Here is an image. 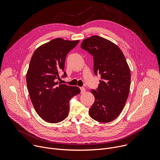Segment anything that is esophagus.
<instances>
[{"instance_id":"esophagus-1","label":"esophagus","mask_w":160,"mask_h":160,"mask_svg":"<svg viewBox=\"0 0 160 160\" xmlns=\"http://www.w3.org/2000/svg\"><path fill=\"white\" fill-rule=\"evenodd\" d=\"M80 90H81V92L82 93H84L85 91H86V89L84 87H80Z\"/></svg>"}]
</instances>
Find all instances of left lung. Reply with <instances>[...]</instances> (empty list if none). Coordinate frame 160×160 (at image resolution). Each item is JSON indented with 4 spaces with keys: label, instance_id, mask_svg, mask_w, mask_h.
<instances>
[{
    "label": "left lung",
    "instance_id": "1",
    "mask_svg": "<svg viewBox=\"0 0 160 160\" xmlns=\"http://www.w3.org/2000/svg\"><path fill=\"white\" fill-rule=\"evenodd\" d=\"M81 48L94 58V71L101 75L96 90H91L95 97L89 109V115L101 123L117 118L127 100L130 87V71L121 49L109 40L98 35L83 40Z\"/></svg>",
    "mask_w": 160,
    "mask_h": 160
}]
</instances>
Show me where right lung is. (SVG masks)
Segmentation results:
<instances>
[{"instance_id": "add662e5", "label": "right lung", "mask_w": 160, "mask_h": 160, "mask_svg": "<svg viewBox=\"0 0 160 160\" xmlns=\"http://www.w3.org/2000/svg\"><path fill=\"white\" fill-rule=\"evenodd\" d=\"M78 42V40L54 38L38 47L31 58L27 73L30 98L38 115L48 123L64 120L69 112L70 99L80 93L78 87L58 81L59 72H64L66 55Z\"/></svg>"}]
</instances>
